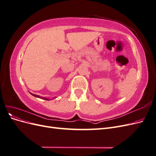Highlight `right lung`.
Instances as JSON below:
<instances>
[{
    "mask_svg": "<svg viewBox=\"0 0 156 156\" xmlns=\"http://www.w3.org/2000/svg\"><path fill=\"white\" fill-rule=\"evenodd\" d=\"M32 96H34V97H36V98H40V99H43V100H50L49 99L47 98H44V97H41V96H37V95H35V94H33L32 93H30Z\"/></svg>",
    "mask_w": 156,
    "mask_h": 156,
    "instance_id": "right-lung-1",
    "label": "right lung"
}]
</instances>
